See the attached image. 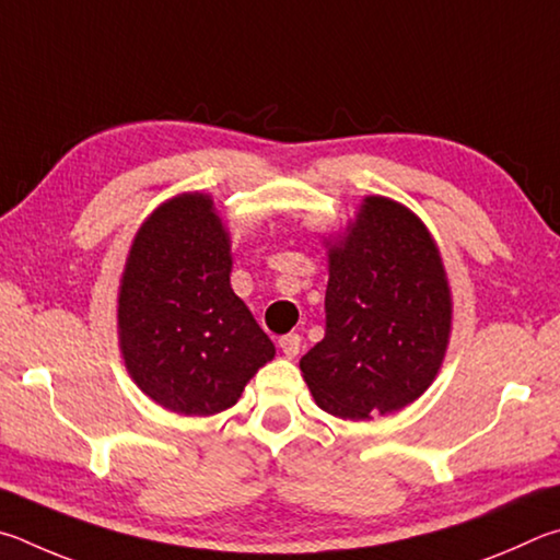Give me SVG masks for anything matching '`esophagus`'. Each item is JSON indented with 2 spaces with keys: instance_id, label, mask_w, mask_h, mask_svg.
<instances>
[{
  "instance_id": "1",
  "label": "esophagus",
  "mask_w": 560,
  "mask_h": 560,
  "mask_svg": "<svg viewBox=\"0 0 560 560\" xmlns=\"http://www.w3.org/2000/svg\"><path fill=\"white\" fill-rule=\"evenodd\" d=\"M300 347H302V337H300V335H285V337H280V349H282V354H285L288 359H295Z\"/></svg>"
}]
</instances>
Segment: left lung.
Instances as JSON below:
<instances>
[{"label": "left lung", "instance_id": "8db88e82", "mask_svg": "<svg viewBox=\"0 0 560 560\" xmlns=\"http://www.w3.org/2000/svg\"><path fill=\"white\" fill-rule=\"evenodd\" d=\"M325 315V339L300 369L327 413H394L433 384L450 337V290L413 213L369 196L347 241L329 253Z\"/></svg>", "mask_w": 560, "mask_h": 560}]
</instances>
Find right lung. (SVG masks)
Segmentation results:
<instances>
[{
  "mask_svg": "<svg viewBox=\"0 0 560 560\" xmlns=\"http://www.w3.org/2000/svg\"><path fill=\"white\" fill-rule=\"evenodd\" d=\"M229 275V233L203 194L160 206L132 243L117 307L125 364L174 413L231 408L275 357Z\"/></svg>",
  "mask_w": 560,
  "mask_h": 560,
  "instance_id": "obj_1",
  "label": "right lung"
}]
</instances>
